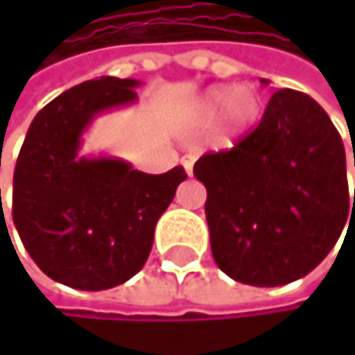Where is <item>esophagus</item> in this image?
Wrapping results in <instances>:
<instances>
[{"label": "esophagus", "mask_w": 355, "mask_h": 355, "mask_svg": "<svg viewBox=\"0 0 355 355\" xmlns=\"http://www.w3.org/2000/svg\"><path fill=\"white\" fill-rule=\"evenodd\" d=\"M193 162H196V155H193V153H187V155H183V159H181V164L185 166V170H187L189 176L193 174Z\"/></svg>", "instance_id": "obj_1"}]
</instances>
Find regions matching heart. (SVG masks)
I'll list each match as a JSON object with an SVG mask.
<instances>
[{
	"mask_svg": "<svg viewBox=\"0 0 355 355\" xmlns=\"http://www.w3.org/2000/svg\"><path fill=\"white\" fill-rule=\"evenodd\" d=\"M227 110V121L232 130H243L253 125L262 112L260 98L249 91V89H213L207 98L200 102V116L207 121V123H215V121Z\"/></svg>",
	"mask_w": 355,
	"mask_h": 355,
	"instance_id": "heart-1",
	"label": "heart"
}]
</instances>
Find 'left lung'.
<instances>
[{
  "label": "left lung",
  "instance_id": "1",
  "mask_svg": "<svg viewBox=\"0 0 355 355\" xmlns=\"http://www.w3.org/2000/svg\"><path fill=\"white\" fill-rule=\"evenodd\" d=\"M193 174L207 187L217 266L257 288L309 275L355 209L340 134L315 100L294 89L275 91L260 125L230 151L202 155Z\"/></svg>",
  "mask_w": 355,
  "mask_h": 355
}]
</instances>
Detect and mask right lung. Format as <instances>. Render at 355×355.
Masks as SVG:
<instances>
[{"label":"right lung","mask_w":355,"mask_h":355,"mask_svg":"<svg viewBox=\"0 0 355 355\" xmlns=\"http://www.w3.org/2000/svg\"><path fill=\"white\" fill-rule=\"evenodd\" d=\"M134 78L102 76L63 91L35 114L15 168L12 221L51 279L100 292L132 279L155 223L187 174H144L112 157H78L83 132L104 110L138 100Z\"/></svg>","instance_id":"add662e5"}]
</instances>
